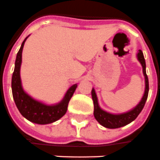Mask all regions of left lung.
I'll list each match as a JSON object with an SVG mask.
<instances>
[{
    "label": "left lung",
    "instance_id": "1",
    "mask_svg": "<svg viewBox=\"0 0 160 160\" xmlns=\"http://www.w3.org/2000/svg\"><path fill=\"white\" fill-rule=\"evenodd\" d=\"M136 57L137 59L139 60V62L142 66V71L145 77V91H144L141 100L135 107L122 114H112V113L107 112L103 110L98 103V98L96 96L95 89L93 88L91 90V96H92L93 102H94V116L96 121L99 122L101 125L103 126L104 128L111 129L119 128L128 125L137 118V116L140 114L145 106L147 96H148V91H149V82H148L147 72H146V61H145L143 52H141V50H139Z\"/></svg>",
    "mask_w": 160,
    "mask_h": 160
}]
</instances>
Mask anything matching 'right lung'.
<instances>
[{
    "instance_id": "1",
    "label": "right lung",
    "mask_w": 160,
    "mask_h": 160,
    "mask_svg": "<svg viewBox=\"0 0 160 160\" xmlns=\"http://www.w3.org/2000/svg\"><path fill=\"white\" fill-rule=\"evenodd\" d=\"M22 42L19 52L17 53L14 71L12 77V93L14 102L22 116L31 122L46 125L59 120L67 111L68 104L78 87V83L71 85L63 99L56 104H46L32 97L23 89L20 78V66L22 63V51L27 38Z\"/></svg>"
}]
</instances>
